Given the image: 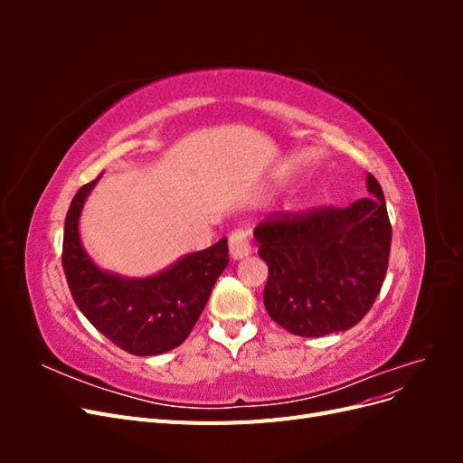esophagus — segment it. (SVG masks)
Returning a JSON list of instances; mask_svg holds the SVG:
<instances>
[{
	"label": "esophagus",
	"instance_id": "obj_1",
	"mask_svg": "<svg viewBox=\"0 0 463 463\" xmlns=\"http://www.w3.org/2000/svg\"><path fill=\"white\" fill-rule=\"evenodd\" d=\"M250 253V237L247 230H235L230 235V257L241 260Z\"/></svg>",
	"mask_w": 463,
	"mask_h": 463
}]
</instances>
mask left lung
Returning <instances> with one entry per match:
<instances>
[{"mask_svg":"<svg viewBox=\"0 0 463 463\" xmlns=\"http://www.w3.org/2000/svg\"><path fill=\"white\" fill-rule=\"evenodd\" d=\"M367 191L347 208L274 213L255 228L259 257L269 264L264 307L303 338L355 326L381 293L392 243L383 187L369 174Z\"/></svg>","mask_w":463,"mask_h":463,"instance_id":"8db88e82","label":"left lung"}]
</instances>
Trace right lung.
Masks as SVG:
<instances>
[{
  "label": "right lung",
  "instance_id": "obj_1",
  "mask_svg": "<svg viewBox=\"0 0 463 463\" xmlns=\"http://www.w3.org/2000/svg\"><path fill=\"white\" fill-rule=\"evenodd\" d=\"M98 175L71 201L63 232V272L71 296L90 325L133 355H160L184 344L226 270L228 240L175 260L148 278L102 270L80 243L79 218Z\"/></svg>",
  "mask_w": 463,
  "mask_h": 463
}]
</instances>
